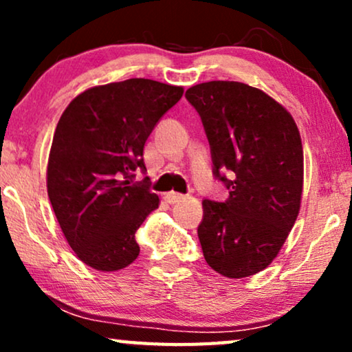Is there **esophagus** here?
Returning a JSON list of instances; mask_svg holds the SVG:
<instances>
[{"mask_svg": "<svg viewBox=\"0 0 352 352\" xmlns=\"http://www.w3.org/2000/svg\"><path fill=\"white\" fill-rule=\"evenodd\" d=\"M186 197L182 194H177V192H168V194L165 195V200L168 201V204L175 205V204H179V201L184 200Z\"/></svg>", "mask_w": 352, "mask_h": 352, "instance_id": "34e87169", "label": "esophagus"}]
</instances>
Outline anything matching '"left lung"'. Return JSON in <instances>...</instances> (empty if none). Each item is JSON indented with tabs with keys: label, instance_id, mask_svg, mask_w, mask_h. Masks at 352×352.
Here are the masks:
<instances>
[{
	"label": "left lung",
	"instance_id": "8db88e82",
	"mask_svg": "<svg viewBox=\"0 0 352 352\" xmlns=\"http://www.w3.org/2000/svg\"><path fill=\"white\" fill-rule=\"evenodd\" d=\"M186 99L204 123L214 179L229 190L224 201H201L204 256L226 277L253 276L277 256L300 211V131L280 104L239 81L195 85Z\"/></svg>",
	"mask_w": 352,
	"mask_h": 352
}]
</instances>
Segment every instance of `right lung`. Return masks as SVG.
<instances>
[{"label": "right lung", "instance_id": "add662e5", "mask_svg": "<svg viewBox=\"0 0 352 352\" xmlns=\"http://www.w3.org/2000/svg\"><path fill=\"white\" fill-rule=\"evenodd\" d=\"M182 88L146 78L96 86L72 100L57 123L47 162V195L81 261L118 271L139 254L134 234L158 208L144 177V144Z\"/></svg>", "mask_w": 352, "mask_h": 352}]
</instances>
